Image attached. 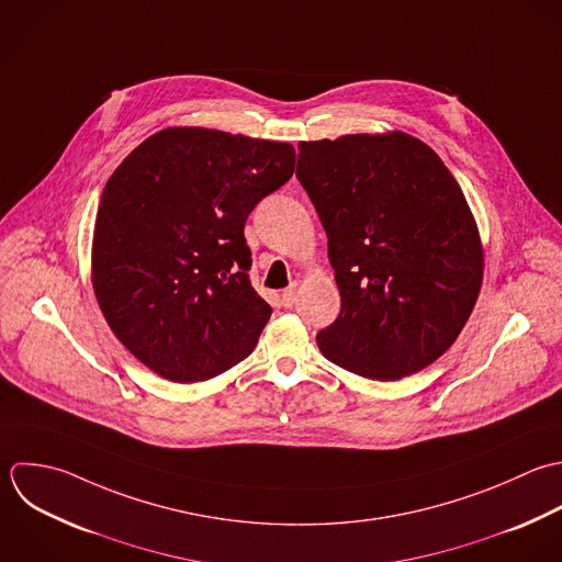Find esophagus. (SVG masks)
<instances>
[{
  "label": "esophagus",
  "mask_w": 562,
  "mask_h": 562,
  "mask_svg": "<svg viewBox=\"0 0 562 562\" xmlns=\"http://www.w3.org/2000/svg\"><path fill=\"white\" fill-rule=\"evenodd\" d=\"M295 302H297V282H293L289 289H284V293H282V304L286 306V308H291V306H295Z\"/></svg>",
  "instance_id": "34e87169"
}]
</instances>
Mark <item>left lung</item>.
Listing matches in <instances>:
<instances>
[{
    "label": "left lung",
    "instance_id": "8db88e82",
    "mask_svg": "<svg viewBox=\"0 0 562 562\" xmlns=\"http://www.w3.org/2000/svg\"><path fill=\"white\" fill-rule=\"evenodd\" d=\"M297 179L328 234L341 313L317 346L335 366L398 381L440 359L477 302L484 247L445 161L403 131L300 142Z\"/></svg>",
    "mask_w": 562,
    "mask_h": 562
}]
</instances>
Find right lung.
I'll return each instance as SVG.
<instances>
[{
  "label": "right lung",
  "mask_w": 562,
  "mask_h": 562,
  "mask_svg": "<svg viewBox=\"0 0 562 562\" xmlns=\"http://www.w3.org/2000/svg\"><path fill=\"white\" fill-rule=\"evenodd\" d=\"M293 168L286 142L170 126L113 170L91 284L109 328L148 370L196 383L251 355L271 306L247 273L245 221Z\"/></svg>",
  "instance_id": "add662e5"
}]
</instances>
